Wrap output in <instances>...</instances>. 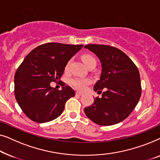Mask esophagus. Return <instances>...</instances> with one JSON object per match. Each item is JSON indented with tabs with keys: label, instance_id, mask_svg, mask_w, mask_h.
<instances>
[{
	"label": "esophagus",
	"instance_id": "esophagus-1",
	"mask_svg": "<svg viewBox=\"0 0 160 160\" xmlns=\"http://www.w3.org/2000/svg\"><path fill=\"white\" fill-rule=\"evenodd\" d=\"M76 95H78V96H82V95H83V93L81 92H76Z\"/></svg>",
	"mask_w": 160,
	"mask_h": 160
}]
</instances>
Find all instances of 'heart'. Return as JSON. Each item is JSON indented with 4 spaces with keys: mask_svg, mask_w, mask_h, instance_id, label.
Instances as JSON below:
<instances>
[{
    "mask_svg": "<svg viewBox=\"0 0 160 160\" xmlns=\"http://www.w3.org/2000/svg\"><path fill=\"white\" fill-rule=\"evenodd\" d=\"M82 59L86 65L92 61L95 60V59L92 56L89 55V54H84L82 57ZM68 65L69 63L67 65V68L68 66ZM89 82H90V80L87 79V78H74L71 81L72 85L78 89H84L87 87V85L89 84Z\"/></svg>",
    "mask_w": 160,
    "mask_h": 160,
    "instance_id": "heart-1",
    "label": "heart"
}]
</instances>
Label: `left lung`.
Returning <instances> with one entry per match:
<instances>
[{"mask_svg": "<svg viewBox=\"0 0 160 160\" xmlns=\"http://www.w3.org/2000/svg\"><path fill=\"white\" fill-rule=\"evenodd\" d=\"M101 63V74L94 87L101 92L92 105L84 108L89 119L99 125L119 123L128 117L137 106L141 95L139 71L134 62L121 50L107 45L88 44Z\"/></svg>", "mask_w": 160, "mask_h": 160, "instance_id": "1", "label": "left lung"}]
</instances>
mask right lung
<instances>
[{"mask_svg":"<svg viewBox=\"0 0 160 160\" xmlns=\"http://www.w3.org/2000/svg\"><path fill=\"white\" fill-rule=\"evenodd\" d=\"M83 45L47 43L32 50L14 76L15 98L27 117L38 123L58 118L65 102L75 95L69 86L60 90L50 85L62 77L65 68Z\"/></svg>","mask_w":160,"mask_h":160,"instance_id":"obj_1","label":"right lung"}]
</instances>
